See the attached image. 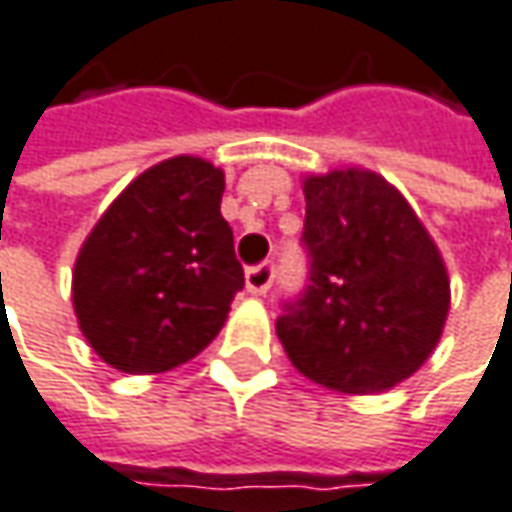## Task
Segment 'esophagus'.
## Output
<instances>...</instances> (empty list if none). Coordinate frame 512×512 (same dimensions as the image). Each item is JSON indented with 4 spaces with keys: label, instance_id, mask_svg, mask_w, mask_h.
I'll return each instance as SVG.
<instances>
[{
    "label": "esophagus",
    "instance_id": "esophagus-1",
    "mask_svg": "<svg viewBox=\"0 0 512 512\" xmlns=\"http://www.w3.org/2000/svg\"><path fill=\"white\" fill-rule=\"evenodd\" d=\"M272 280H275V263L272 260H263V263L246 269V289L252 295H266L269 286H272Z\"/></svg>",
    "mask_w": 512,
    "mask_h": 512
}]
</instances>
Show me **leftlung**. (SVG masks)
<instances>
[{
    "label": "left lung",
    "instance_id": "1",
    "mask_svg": "<svg viewBox=\"0 0 512 512\" xmlns=\"http://www.w3.org/2000/svg\"><path fill=\"white\" fill-rule=\"evenodd\" d=\"M306 286L283 300L278 338L315 384L384 392L441 338L450 280L433 237L384 177L364 168L303 183Z\"/></svg>",
    "mask_w": 512,
    "mask_h": 512
}]
</instances>
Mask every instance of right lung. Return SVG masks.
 Listing matches in <instances>:
<instances>
[{"mask_svg":"<svg viewBox=\"0 0 512 512\" xmlns=\"http://www.w3.org/2000/svg\"><path fill=\"white\" fill-rule=\"evenodd\" d=\"M223 171L174 157L143 171L88 234L74 269L79 329L105 364L166 372L200 355L243 289Z\"/></svg>","mask_w":512,"mask_h":512,"instance_id":"1","label":"right lung"}]
</instances>
